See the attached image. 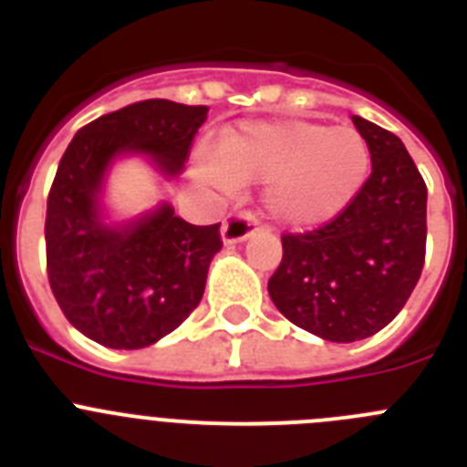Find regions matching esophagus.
Masks as SVG:
<instances>
[{
  "label": "esophagus",
  "instance_id": "obj_1",
  "mask_svg": "<svg viewBox=\"0 0 467 467\" xmlns=\"http://www.w3.org/2000/svg\"><path fill=\"white\" fill-rule=\"evenodd\" d=\"M254 229H257V222L250 214L234 213L229 214L222 224V241L224 245H234V243H243L253 236Z\"/></svg>",
  "mask_w": 467,
  "mask_h": 467
}]
</instances>
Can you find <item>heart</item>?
<instances>
[{"mask_svg": "<svg viewBox=\"0 0 467 467\" xmlns=\"http://www.w3.org/2000/svg\"><path fill=\"white\" fill-rule=\"evenodd\" d=\"M369 147L353 126L253 121L222 135L220 151H196V175L222 192L264 182V208L290 229L334 220L369 175Z\"/></svg>", "mask_w": 467, "mask_h": 467, "instance_id": "heart-1", "label": "heart"}]
</instances>
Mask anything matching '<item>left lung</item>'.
Masks as SVG:
<instances>
[{
    "mask_svg": "<svg viewBox=\"0 0 467 467\" xmlns=\"http://www.w3.org/2000/svg\"><path fill=\"white\" fill-rule=\"evenodd\" d=\"M372 175L348 208L308 234H285L269 295L296 327L350 344L386 327L410 299L426 259L428 189L402 140L353 117Z\"/></svg>",
    "mask_w": 467,
    "mask_h": 467,
    "instance_id": "left-lung-1",
    "label": "left lung"
}]
</instances>
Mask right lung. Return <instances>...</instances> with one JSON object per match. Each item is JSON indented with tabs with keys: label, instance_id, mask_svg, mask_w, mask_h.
<instances>
[{
	"label": "right lung",
	"instance_id": "right-lung-1",
	"mask_svg": "<svg viewBox=\"0 0 467 467\" xmlns=\"http://www.w3.org/2000/svg\"><path fill=\"white\" fill-rule=\"evenodd\" d=\"M208 107L144 100L95 119L60 159L47 208L48 283L84 337L107 348H144L198 306L220 224L196 226L161 201L111 220L105 184L119 159L142 156L163 180L184 171Z\"/></svg>",
	"mask_w": 467,
	"mask_h": 467
}]
</instances>
